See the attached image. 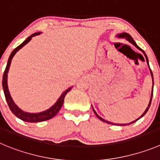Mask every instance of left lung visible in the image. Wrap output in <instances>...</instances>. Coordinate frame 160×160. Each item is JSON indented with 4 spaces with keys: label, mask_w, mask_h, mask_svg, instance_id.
<instances>
[{
    "label": "left lung",
    "mask_w": 160,
    "mask_h": 160,
    "mask_svg": "<svg viewBox=\"0 0 160 160\" xmlns=\"http://www.w3.org/2000/svg\"><path fill=\"white\" fill-rule=\"evenodd\" d=\"M118 37H120V38H126V39H127V40H128V41H129V42H131V43H132V44H133V45H134V46H136V47H137V48H138V49H139V50H141V51H142V52H143V53H144V56H145V58H146V60H147L148 65V58H147V55H146V54H145V53H144V50H142V49H141V48H140V47H139V46H137V43H136V42H135V41H134V40H133V39H132V37H131V35H129V34H128V33H122V34H121V35H118ZM148 66H149V65H148ZM150 72H151V75H152V81H153V83H154V80H153V74H152V70H151V69H150ZM152 95H153V87H152V96H151V99H150V102H149V104H148V106L147 109H146V110H145V111H144V114H142V115H141V117L139 118H138V119H137V120H136V121H134V122H131V123H129V124H132V123H134V122H137V120H139V119L141 118H142V117H143V116H144V114H146V113H147V112H148V109H149V107H150V105H151V102H152ZM93 110H94V113H95V115H96V116H97V117H98V118L100 119V120H101V121H102V122H107V121H105V120H104V119H102V118H100V117H99V116H98V114H96V112H95V110H94V109H93ZM107 123H108V124H112V125H114V124H113V123H110V122H107ZM115 125H116V124H115ZM126 125H127V124H126ZM120 125H121V124H120ZM125 125V124H123V125Z\"/></svg>",
    "instance_id": "8db88e82"
}]
</instances>
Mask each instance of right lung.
Returning a JSON list of instances; mask_svg holds the SVG:
<instances>
[{"mask_svg":"<svg viewBox=\"0 0 160 160\" xmlns=\"http://www.w3.org/2000/svg\"><path fill=\"white\" fill-rule=\"evenodd\" d=\"M39 34L40 33L38 32L31 35V36L28 37V38H27V39L22 43V44H20L19 46H17V47H16V48L12 52V53L10 54L9 58H8V63H7V66H6L5 70H4V75H3V80H2L3 89H4V96H5V98H6V101H7V102H8V107H9L10 110H11V111L12 112V114H14L16 117L19 118L21 119V120L24 121V122H43V121L49 120V119H51L52 118L54 117V116L58 114V111L61 110V108H62V105H63L64 103V99H65V95H66V94L72 89V87H71L68 89H67L65 92H63L62 95H61V97L59 98V99L57 101L56 103H55L51 108L46 110V111L41 112V113H37V114L26 113V112L20 110V109H19V107L14 103V102H13L12 98L11 95H10L9 94V92H8V84H7V77H8V69H9L12 59L13 56L16 54V52H17L19 49H21L23 46H25V45H26L27 43L31 39V38H32L33 36L39 35Z\"/></svg>","mask_w":160,"mask_h":160,"instance_id":"right-lung-1","label":"right lung"}]
</instances>
